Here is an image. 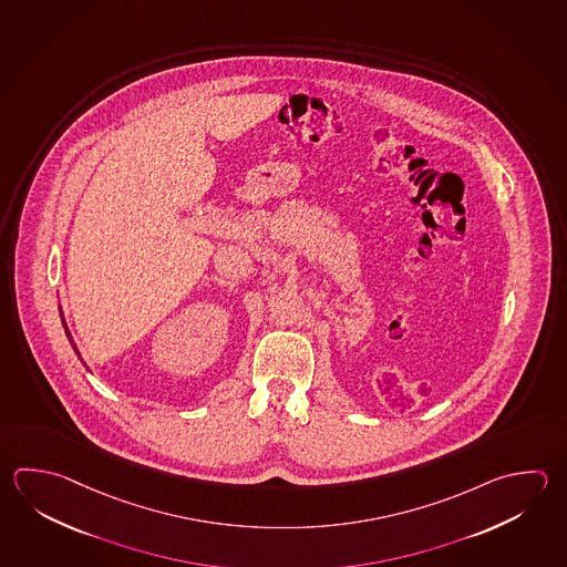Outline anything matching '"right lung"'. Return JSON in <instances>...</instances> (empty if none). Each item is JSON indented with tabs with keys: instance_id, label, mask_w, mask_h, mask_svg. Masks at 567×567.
I'll use <instances>...</instances> for the list:
<instances>
[{
	"instance_id": "add662e5",
	"label": "right lung",
	"mask_w": 567,
	"mask_h": 567,
	"mask_svg": "<svg viewBox=\"0 0 567 567\" xmlns=\"http://www.w3.org/2000/svg\"><path fill=\"white\" fill-rule=\"evenodd\" d=\"M62 324H64L65 337H68V339H70V344H72V347H74L75 354H78V357H80V353H78V349H75L74 339H72V334H70V331H68V324H65L64 315H62Z\"/></svg>"
}]
</instances>
